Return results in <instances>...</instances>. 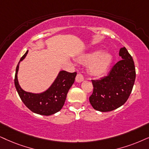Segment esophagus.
Listing matches in <instances>:
<instances>
[{"label": "esophagus", "mask_w": 149, "mask_h": 149, "mask_svg": "<svg viewBox=\"0 0 149 149\" xmlns=\"http://www.w3.org/2000/svg\"><path fill=\"white\" fill-rule=\"evenodd\" d=\"M83 80H84V77L82 74H80V73L77 74V76L76 77V81L77 82H81Z\"/></svg>", "instance_id": "1"}]
</instances>
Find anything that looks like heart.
I'll return each mask as SVG.
<instances>
[{"mask_svg": "<svg viewBox=\"0 0 149 149\" xmlns=\"http://www.w3.org/2000/svg\"><path fill=\"white\" fill-rule=\"evenodd\" d=\"M79 60L84 65L89 64L88 71L91 76L100 77L108 70L113 61V56L107 52L95 50L82 56Z\"/></svg>", "mask_w": 149, "mask_h": 149, "instance_id": "b5f03b06", "label": "heart"}]
</instances>
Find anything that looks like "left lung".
<instances>
[{"instance_id":"1","label":"left lung","mask_w":149,"mask_h":149,"mask_svg":"<svg viewBox=\"0 0 149 149\" xmlns=\"http://www.w3.org/2000/svg\"><path fill=\"white\" fill-rule=\"evenodd\" d=\"M119 55L122 60L115 64L107 76L92 80L93 91L89 102L99 111H111L119 108L132 91L136 76L134 61L125 47L120 49Z\"/></svg>"}]
</instances>
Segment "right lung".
Returning a JSON list of instances; mask_svg holds the SVG:
<instances>
[{
  "label": "right lung",
  "instance_id": "obj_1",
  "mask_svg": "<svg viewBox=\"0 0 149 149\" xmlns=\"http://www.w3.org/2000/svg\"><path fill=\"white\" fill-rule=\"evenodd\" d=\"M27 53L28 51L22 56L16 67L14 78L16 91L22 102L32 112L42 116L56 113L63 108L67 93L74 82L77 73L61 71L50 88L42 93L36 94L24 91L18 84L17 73L20 62L25 58Z\"/></svg>",
  "mask_w": 149,
  "mask_h": 149
}]
</instances>
